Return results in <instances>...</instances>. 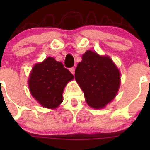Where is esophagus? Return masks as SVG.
<instances>
[{
	"label": "esophagus",
	"instance_id": "esophagus-1",
	"mask_svg": "<svg viewBox=\"0 0 150 150\" xmlns=\"http://www.w3.org/2000/svg\"><path fill=\"white\" fill-rule=\"evenodd\" d=\"M70 71H71V74H73L74 75V73H75V68H74V67H71V68H70Z\"/></svg>",
	"mask_w": 150,
	"mask_h": 150
}]
</instances>
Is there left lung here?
<instances>
[{
	"mask_svg": "<svg viewBox=\"0 0 150 150\" xmlns=\"http://www.w3.org/2000/svg\"><path fill=\"white\" fill-rule=\"evenodd\" d=\"M75 79L84 91L87 104L100 109L116 97L120 74L112 61L91 50L86 52L75 70Z\"/></svg>",
	"mask_w": 150,
	"mask_h": 150,
	"instance_id": "obj_1",
	"label": "left lung"
}]
</instances>
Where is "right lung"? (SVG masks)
Listing matches in <instances>:
<instances>
[{
    "label": "right lung",
    "instance_id": "right-lung-1",
    "mask_svg": "<svg viewBox=\"0 0 150 150\" xmlns=\"http://www.w3.org/2000/svg\"><path fill=\"white\" fill-rule=\"evenodd\" d=\"M74 78L62 62L49 57L34 66L28 79L29 88L43 107L53 109L60 105L64 86Z\"/></svg>",
    "mask_w": 150,
    "mask_h": 150
}]
</instances>
